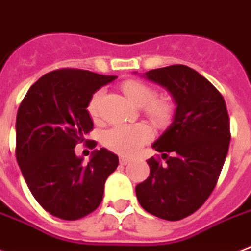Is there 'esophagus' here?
<instances>
[{"mask_svg": "<svg viewBox=\"0 0 251 251\" xmlns=\"http://www.w3.org/2000/svg\"><path fill=\"white\" fill-rule=\"evenodd\" d=\"M130 158H126V156H120V164H122V166H125V164H127L130 162Z\"/></svg>", "mask_w": 251, "mask_h": 251, "instance_id": "1", "label": "esophagus"}]
</instances>
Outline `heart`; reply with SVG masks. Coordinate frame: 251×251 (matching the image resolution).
Segmentation results:
<instances>
[{
    "label": "heart",
    "instance_id": "1",
    "mask_svg": "<svg viewBox=\"0 0 251 251\" xmlns=\"http://www.w3.org/2000/svg\"><path fill=\"white\" fill-rule=\"evenodd\" d=\"M122 91L134 105L145 106V112L149 117L155 122H166L172 114V104L164 99H155V89L142 81L130 80L122 84ZM102 100V91L96 92L92 96L88 112L95 118L100 113V105ZM151 138L150 127L145 124L134 125H116L104 133L102 141L105 146L122 155H131L141 149L142 145Z\"/></svg>",
    "mask_w": 251,
    "mask_h": 251
}]
</instances>
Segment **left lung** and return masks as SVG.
<instances>
[{
  "label": "left lung",
  "instance_id": "left-lung-1",
  "mask_svg": "<svg viewBox=\"0 0 251 251\" xmlns=\"http://www.w3.org/2000/svg\"><path fill=\"white\" fill-rule=\"evenodd\" d=\"M143 77L166 88L176 109L152 143L166 164L147 160L150 175L135 194L146 212L177 221L196 212L219 180L230 142L226 104L212 83L183 64L151 70Z\"/></svg>",
  "mask_w": 251,
  "mask_h": 251
}]
</instances>
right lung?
I'll list each match as a JSON object with an SVG mask.
<instances>
[{
    "instance_id": "add662e5",
    "label": "right lung",
    "mask_w": 251,
    "mask_h": 251,
    "mask_svg": "<svg viewBox=\"0 0 251 251\" xmlns=\"http://www.w3.org/2000/svg\"><path fill=\"white\" fill-rule=\"evenodd\" d=\"M113 80L91 71H52L32 84L19 106L17 162L32 196L55 217L77 220L93 212L117 168L118 156L104 147L88 164L75 154L93 129L87 110L92 96Z\"/></svg>"
}]
</instances>
